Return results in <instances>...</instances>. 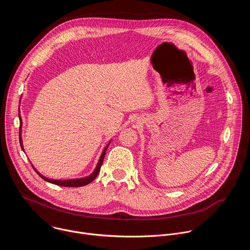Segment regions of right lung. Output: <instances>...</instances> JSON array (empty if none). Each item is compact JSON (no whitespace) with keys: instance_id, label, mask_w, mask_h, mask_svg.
Returning a JSON list of instances; mask_svg holds the SVG:
<instances>
[{"instance_id":"right-lung-1","label":"right lung","mask_w":250,"mask_h":250,"mask_svg":"<svg viewBox=\"0 0 250 250\" xmlns=\"http://www.w3.org/2000/svg\"><path fill=\"white\" fill-rule=\"evenodd\" d=\"M19 117H20V120H21V116H19ZM20 144H21V149L23 150L21 137H20ZM110 146V142L108 144V146H106L104 147V151L102 152V155H101V157H100V159H99V162H98V164H97L96 169L94 170V172H93L91 175H89V176H87V177H85V178H79V179H70V180H52V179H49V178H46V177H44L43 175H42L39 171H37V169H35L34 167H33V169L35 170V172H37V173L42 178V179H43L44 181L49 182V183H52V184H55V185H57V186H63V187H81V186H85V185L91 183L93 180H95V178H96L97 175L99 174L100 169H101V166H102L103 161H104V158L105 151H106V149H108V146Z\"/></svg>"}]
</instances>
